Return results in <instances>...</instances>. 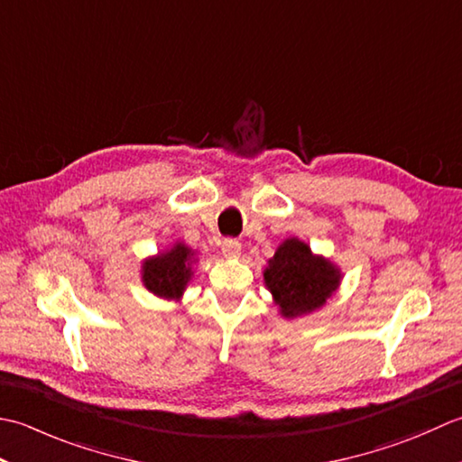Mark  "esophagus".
Instances as JSON below:
<instances>
[{"label": "esophagus", "mask_w": 462, "mask_h": 462, "mask_svg": "<svg viewBox=\"0 0 462 462\" xmlns=\"http://www.w3.org/2000/svg\"><path fill=\"white\" fill-rule=\"evenodd\" d=\"M221 251L225 257H239L241 255V243L237 239H225L223 245H221Z\"/></svg>", "instance_id": "34e87169"}]
</instances>
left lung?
I'll list each match as a JSON object with an SVG mask.
<instances>
[{"label":"left lung","mask_w":462,"mask_h":462,"mask_svg":"<svg viewBox=\"0 0 462 462\" xmlns=\"http://www.w3.org/2000/svg\"><path fill=\"white\" fill-rule=\"evenodd\" d=\"M263 277L281 315L287 319L321 309L341 283L338 267L321 255H313L309 245L297 237L279 245Z\"/></svg>","instance_id":"1"}]
</instances>
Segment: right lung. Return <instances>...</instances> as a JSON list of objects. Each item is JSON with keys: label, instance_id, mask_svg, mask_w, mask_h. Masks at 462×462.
I'll use <instances>...</instances> for the list:
<instances>
[{"label": "right lung", "instance_id": "add662e5", "mask_svg": "<svg viewBox=\"0 0 462 462\" xmlns=\"http://www.w3.org/2000/svg\"><path fill=\"white\" fill-rule=\"evenodd\" d=\"M195 253L183 243L147 259L141 269V281L153 295L163 299H181L187 283L191 281V263Z\"/></svg>", "mask_w": 462, "mask_h": 462}]
</instances>
